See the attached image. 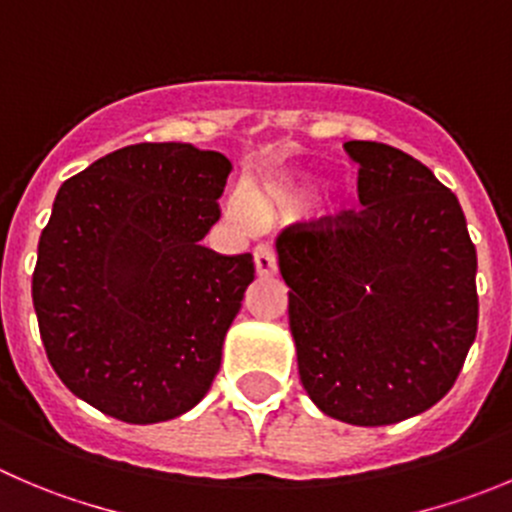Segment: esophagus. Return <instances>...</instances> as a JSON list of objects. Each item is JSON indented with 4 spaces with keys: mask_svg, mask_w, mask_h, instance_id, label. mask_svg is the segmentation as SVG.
I'll use <instances>...</instances> for the list:
<instances>
[{
    "mask_svg": "<svg viewBox=\"0 0 512 512\" xmlns=\"http://www.w3.org/2000/svg\"><path fill=\"white\" fill-rule=\"evenodd\" d=\"M253 261H256V274L259 276H274L276 274V253L271 246H256V251H253Z\"/></svg>",
    "mask_w": 512,
    "mask_h": 512,
    "instance_id": "1",
    "label": "esophagus"
}]
</instances>
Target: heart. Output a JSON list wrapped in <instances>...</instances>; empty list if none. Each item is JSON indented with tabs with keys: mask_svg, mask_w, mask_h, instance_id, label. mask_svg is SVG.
Returning a JSON list of instances; mask_svg holds the SVG:
<instances>
[{
	"mask_svg": "<svg viewBox=\"0 0 512 512\" xmlns=\"http://www.w3.org/2000/svg\"><path fill=\"white\" fill-rule=\"evenodd\" d=\"M291 198L286 193H261L256 201H253L251 193L246 188H236V191L228 196V218H231L236 226L241 228H253L259 223L261 216H279L286 206H289Z\"/></svg>",
	"mask_w": 512,
	"mask_h": 512,
	"instance_id": "heart-1",
	"label": "heart"
}]
</instances>
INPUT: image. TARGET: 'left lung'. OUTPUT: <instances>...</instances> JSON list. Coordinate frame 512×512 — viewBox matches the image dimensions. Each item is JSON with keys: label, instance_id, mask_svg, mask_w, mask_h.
<instances>
[{"label": "left lung", "instance_id": "obj_1", "mask_svg": "<svg viewBox=\"0 0 512 512\" xmlns=\"http://www.w3.org/2000/svg\"><path fill=\"white\" fill-rule=\"evenodd\" d=\"M362 211L296 223L276 241L299 377L324 415L394 425L430 410L478 332V253L450 188L412 155L344 143Z\"/></svg>", "mask_w": 512, "mask_h": 512}]
</instances>
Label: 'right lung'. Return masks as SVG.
Returning <instances> with one entry per match:
<instances>
[{"label":"right lung","mask_w":512,"mask_h":512,"mask_svg":"<svg viewBox=\"0 0 512 512\" xmlns=\"http://www.w3.org/2000/svg\"><path fill=\"white\" fill-rule=\"evenodd\" d=\"M231 160L191 143H138L57 191L32 274L57 377L115 420L153 425L206 397L253 256L203 246Z\"/></svg>","instance_id":"right-lung-1"}]
</instances>
